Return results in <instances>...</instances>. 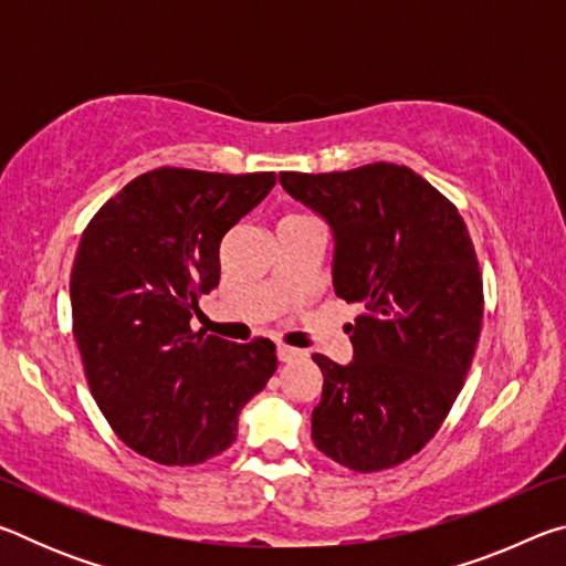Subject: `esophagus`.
Here are the masks:
<instances>
[{
    "label": "esophagus",
    "instance_id": "1",
    "mask_svg": "<svg viewBox=\"0 0 566 566\" xmlns=\"http://www.w3.org/2000/svg\"><path fill=\"white\" fill-rule=\"evenodd\" d=\"M276 357H280V361H292V359L304 357V352L290 347V344H280V347H276Z\"/></svg>",
    "mask_w": 566,
    "mask_h": 566
}]
</instances>
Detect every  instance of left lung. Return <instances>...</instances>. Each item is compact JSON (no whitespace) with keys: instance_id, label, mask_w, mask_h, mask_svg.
I'll list each match as a JSON object with an SVG mask.
<instances>
[{"instance_id":"obj_1","label":"left lung","mask_w":566,"mask_h":566,"mask_svg":"<svg viewBox=\"0 0 566 566\" xmlns=\"http://www.w3.org/2000/svg\"><path fill=\"white\" fill-rule=\"evenodd\" d=\"M280 181L327 219L334 292L364 306L347 367L312 357L324 377L314 444L352 472L397 467L437 434L474 359L484 292L472 237L442 191L405 165L282 171Z\"/></svg>"}]
</instances>
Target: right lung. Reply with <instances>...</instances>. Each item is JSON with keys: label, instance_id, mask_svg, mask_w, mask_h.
Instances as JSON below:
<instances>
[{"label": "right lung", "instance_id": "add662e5", "mask_svg": "<svg viewBox=\"0 0 566 566\" xmlns=\"http://www.w3.org/2000/svg\"><path fill=\"white\" fill-rule=\"evenodd\" d=\"M274 171L159 167L92 217L76 249L72 329L94 401L124 444L167 467L237 439L239 411L276 369L274 342L189 327L219 284V244L274 187Z\"/></svg>", "mask_w": 566, "mask_h": 566}]
</instances>
